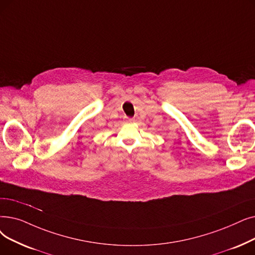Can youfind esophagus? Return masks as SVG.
Masks as SVG:
<instances>
[{"label": "esophagus", "mask_w": 255, "mask_h": 255, "mask_svg": "<svg viewBox=\"0 0 255 255\" xmlns=\"http://www.w3.org/2000/svg\"><path fill=\"white\" fill-rule=\"evenodd\" d=\"M125 120H126V122H132V121H134L133 118H128V117H126Z\"/></svg>", "instance_id": "34e87169"}]
</instances>
